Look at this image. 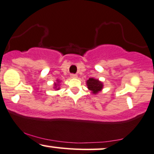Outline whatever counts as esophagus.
Returning a JSON list of instances; mask_svg holds the SVG:
<instances>
[{
	"mask_svg": "<svg viewBox=\"0 0 154 154\" xmlns=\"http://www.w3.org/2000/svg\"><path fill=\"white\" fill-rule=\"evenodd\" d=\"M70 77H71L72 79H77L78 75L76 74H71V75H70Z\"/></svg>",
	"mask_w": 154,
	"mask_h": 154,
	"instance_id": "esophagus-1",
	"label": "esophagus"
}]
</instances>
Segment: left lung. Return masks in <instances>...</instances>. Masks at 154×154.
<instances>
[{
    "label": "left lung",
    "mask_w": 154,
    "mask_h": 154,
    "mask_svg": "<svg viewBox=\"0 0 154 154\" xmlns=\"http://www.w3.org/2000/svg\"><path fill=\"white\" fill-rule=\"evenodd\" d=\"M86 84H87L88 88L91 91V93L97 94L99 91H102L103 88V84L98 79L90 78L88 80L86 81Z\"/></svg>",
    "instance_id": "8db88e82"
}]
</instances>
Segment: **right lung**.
I'll use <instances>...</instances> for the list:
<instances>
[{"mask_svg": "<svg viewBox=\"0 0 154 154\" xmlns=\"http://www.w3.org/2000/svg\"><path fill=\"white\" fill-rule=\"evenodd\" d=\"M57 82H58L59 83V81H58V80H57ZM57 84H56V83H55V88H57V90H58L59 89V88H57Z\"/></svg>", "mask_w": 154, "mask_h": 154, "instance_id": "1", "label": "right lung"}]
</instances>
